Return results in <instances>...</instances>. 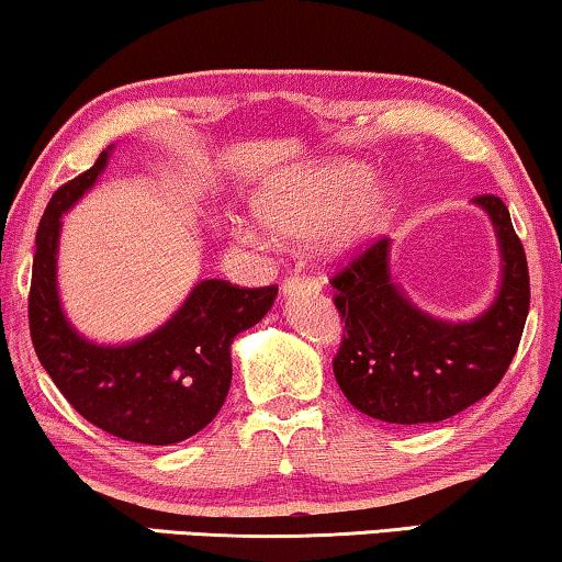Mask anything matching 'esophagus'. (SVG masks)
<instances>
[{"label":"esophagus","instance_id":"esophagus-1","mask_svg":"<svg viewBox=\"0 0 562 562\" xmlns=\"http://www.w3.org/2000/svg\"><path fill=\"white\" fill-rule=\"evenodd\" d=\"M283 296H296V294H319L322 291V283L317 279H312V276H302V273H294V276H286V281H283Z\"/></svg>","mask_w":562,"mask_h":562}]
</instances>
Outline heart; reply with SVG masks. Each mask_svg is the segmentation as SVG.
Here are the masks:
<instances>
[{
    "label": "heart",
    "mask_w": 562,
    "mask_h": 562,
    "mask_svg": "<svg viewBox=\"0 0 562 562\" xmlns=\"http://www.w3.org/2000/svg\"><path fill=\"white\" fill-rule=\"evenodd\" d=\"M394 194L371 179L360 160L333 158L271 173L250 196L256 225L276 240H299L314 233V248L325 258H348L386 225ZM233 233L245 243L258 237L245 222Z\"/></svg>",
    "instance_id": "heart-1"
}]
</instances>
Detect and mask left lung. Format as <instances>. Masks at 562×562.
I'll return each mask as SVG.
<instances>
[{
  "mask_svg": "<svg viewBox=\"0 0 562 562\" xmlns=\"http://www.w3.org/2000/svg\"><path fill=\"white\" fill-rule=\"evenodd\" d=\"M496 229L502 283L471 322H445L414 306L391 279V240L381 237L333 276L345 319L335 379L358 412L386 425H429L481 402L504 379L529 312V271L509 210L475 196Z\"/></svg>",
  "mask_w": 562,
  "mask_h": 562,
  "instance_id": "obj_1",
  "label": "left lung"
}]
</instances>
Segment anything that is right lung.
<instances>
[{
    "label": "right lung",
    "instance_id": "add662e5",
    "mask_svg": "<svg viewBox=\"0 0 562 562\" xmlns=\"http://www.w3.org/2000/svg\"><path fill=\"white\" fill-rule=\"evenodd\" d=\"M110 150L45 206L35 235L30 337L37 360L83 419L127 442L173 445L217 417L233 381V340L266 317L279 286L240 289L206 279L166 325L140 340L97 345L76 333L58 299L60 217L94 187Z\"/></svg>",
    "mask_w": 562,
    "mask_h": 562
}]
</instances>
